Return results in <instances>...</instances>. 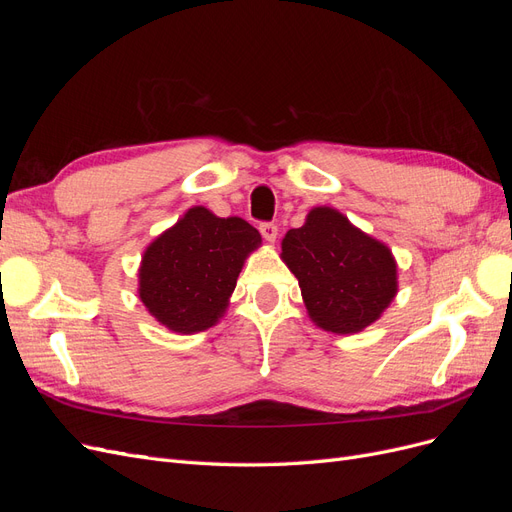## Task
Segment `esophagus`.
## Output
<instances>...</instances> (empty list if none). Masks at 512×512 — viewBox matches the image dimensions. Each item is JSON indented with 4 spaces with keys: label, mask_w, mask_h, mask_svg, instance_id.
I'll return each mask as SVG.
<instances>
[{
    "label": "esophagus",
    "mask_w": 512,
    "mask_h": 512,
    "mask_svg": "<svg viewBox=\"0 0 512 512\" xmlns=\"http://www.w3.org/2000/svg\"><path fill=\"white\" fill-rule=\"evenodd\" d=\"M260 235L265 237V241L273 243V241L277 239V226H275L273 222H265V224H260Z\"/></svg>",
    "instance_id": "1"
}]
</instances>
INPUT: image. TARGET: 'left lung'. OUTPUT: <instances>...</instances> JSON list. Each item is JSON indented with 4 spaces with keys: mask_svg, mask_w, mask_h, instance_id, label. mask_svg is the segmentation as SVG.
Instances as JSON below:
<instances>
[{
    "mask_svg": "<svg viewBox=\"0 0 512 512\" xmlns=\"http://www.w3.org/2000/svg\"><path fill=\"white\" fill-rule=\"evenodd\" d=\"M282 260L299 280L309 318L324 331H363L397 294L389 247L331 207H314L301 228L286 232Z\"/></svg>",
    "mask_w": 512,
    "mask_h": 512,
    "instance_id": "obj_1",
    "label": "left lung"
}]
</instances>
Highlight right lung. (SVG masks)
<instances>
[{"label":"right lung","mask_w":512,"mask_h":512,"mask_svg":"<svg viewBox=\"0 0 512 512\" xmlns=\"http://www.w3.org/2000/svg\"><path fill=\"white\" fill-rule=\"evenodd\" d=\"M260 241L245 220L192 207L149 243L138 269V297L168 331H207L226 314L243 262Z\"/></svg>","instance_id":"right-lung-1"}]
</instances>
